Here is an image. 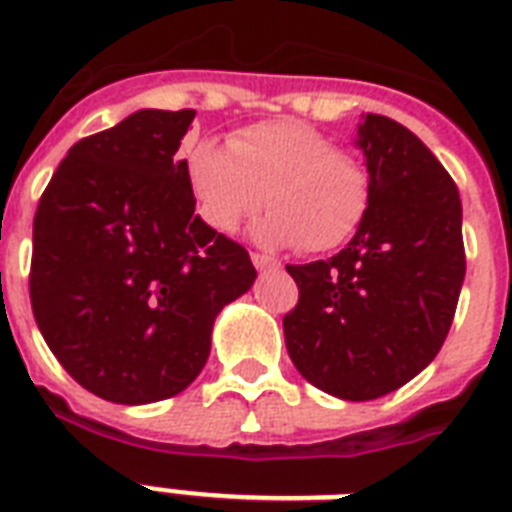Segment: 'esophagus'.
<instances>
[{"label":"esophagus","mask_w":512,"mask_h":512,"mask_svg":"<svg viewBox=\"0 0 512 512\" xmlns=\"http://www.w3.org/2000/svg\"><path fill=\"white\" fill-rule=\"evenodd\" d=\"M252 263H255V268L257 271H268V268H279V263H276V260H273V257H268V255H252Z\"/></svg>","instance_id":"obj_1"}]
</instances>
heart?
<instances>
[{"instance_id":"1","label":"heart","mask_w":512,"mask_h":512,"mask_svg":"<svg viewBox=\"0 0 512 512\" xmlns=\"http://www.w3.org/2000/svg\"><path fill=\"white\" fill-rule=\"evenodd\" d=\"M188 183L212 231L233 233L265 201L271 212L255 225V239L305 252L345 244L369 207L364 167L297 119L244 127L228 146L201 140L188 154Z\"/></svg>"}]
</instances>
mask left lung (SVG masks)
<instances>
[{"label":"left lung","instance_id":"obj_1","mask_svg":"<svg viewBox=\"0 0 512 512\" xmlns=\"http://www.w3.org/2000/svg\"><path fill=\"white\" fill-rule=\"evenodd\" d=\"M356 148L369 207L348 247L287 265L300 287L284 340L305 380L372 401L417 377L452 327L462 281V201L449 172L404 124L366 114Z\"/></svg>","mask_w":512,"mask_h":512}]
</instances>
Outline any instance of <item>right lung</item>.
<instances>
[{"instance_id": "right-lung-1", "label": "right lung", "mask_w": 512, "mask_h": 512, "mask_svg": "<svg viewBox=\"0 0 512 512\" xmlns=\"http://www.w3.org/2000/svg\"><path fill=\"white\" fill-rule=\"evenodd\" d=\"M193 116L143 108L79 140L36 207V327L82 388L114 404L188 388L217 313L257 279L247 249L193 212L177 156Z\"/></svg>"}]
</instances>
